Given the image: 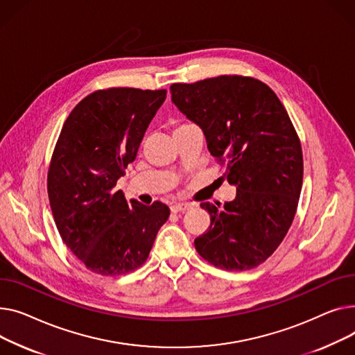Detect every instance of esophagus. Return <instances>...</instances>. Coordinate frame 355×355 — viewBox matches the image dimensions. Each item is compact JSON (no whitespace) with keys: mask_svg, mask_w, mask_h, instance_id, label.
Instances as JSON below:
<instances>
[{"mask_svg":"<svg viewBox=\"0 0 355 355\" xmlns=\"http://www.w3.org/2000/svg\"><path fill=\"white\" fill-rule=\"evenodd\" d=\"M192 207V203H172L171 205V211L178 214V212H184V211H189Z\"/></svg>","mask_w":355,"mask_h":355,"instance_id":"34e87169","label":"esophagus"}]
</instances>
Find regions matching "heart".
Instances as JSON below:
<instances>
[{"label":"heart","mask_w":355,"mask_h":355,"mask_svg":"<svg viewBox=\"0 0 355 355\" xmlns=\"http://www.w3.org/2000/svg\"><path fill=\"white\" fill-rule=\"evenodd\" d=\"M184 126H189V124H180V126H178L175 130H179V129H182V128H184Z\"/></svg>","instance_id":"heart-1"}]
</instances>
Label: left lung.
I'll use <instances>...</instances> for the list:
<instances>
[{
  "instance_id": "obj_1",
  "label": "left lung",
  "mask_w": 355,
  "mask_h": 355,
  "mask_svg": "<svg viewBox=\"0 0 355 355\" xmlns=\"http://www.w3.org/2000/svg\"><path fill=\"white\" fill-rule=\"evenodd\" d=\"M172 101L202 129L211 155L236 187L223 207L209 202L211 225L198 254L226 270L251 269L274 254L294 220L304 162L298 135L277 94L262 81L219 76L171 86Z\"/></svg>"
}]
</instances>
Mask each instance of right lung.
<instances>
[{"label": "right lung", "instance_id": "obj_1", "mask_svg": "<svg viewBox=\"0 0 355 355\" xmlns=\"http://www.w3.org/2000/svg\"><path fill=\"white\" fill-rule=\"evenodd\" d=\"M166 90H98L71 110L58 136L47 178L60 236L87 269L124 275L149 257L171 209L130 202L117 180L136 159Z\"/></svg>", "mask_w": 355, "mask_h": 355}]
</instances>
